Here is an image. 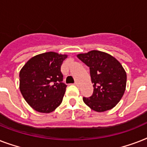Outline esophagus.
I'll return each instance as SVG.
<instances>
[{"label": "esophagus", "mask_w": 147, "mask_h": 147, "mask_svg": "<svg viewBox=\"0 0 147 147\" xmlns=\"http://www.w3.org/2000/svg\"><path fill=\"white\" fill-rule=\"evenodd\" d=\"M75 84V85H76V86H78V82H76L74 83Z\"/></svg>", "instance_id": "obj_1"}]
</instances>
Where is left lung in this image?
<instances>
[{
    "label": "left lung",
    "instance_id": "1",
    "mask_svg": "<svg viewBox=\"0 0 147 147\" xmlns=\"http://www.w3.org/2000/svg\"><path fill=\"white\" fill-rule=\"evenodd\" d=\"M78 58L89 67L93 94L83 98L86 105L97 112L112 109L121 100L126 89L127 73L121 64L108 53L92 50Z\"/></svg>",
    "mask_w": 147,
    "mask_h": 147
}]
</instances>
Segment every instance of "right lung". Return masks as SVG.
<instances>
[{
	"mask_svg": "<svg viewBox=\"0 0 147 147\" xmlns=\"http://www.w3.org/2000/svg\"><path fill=\"white\" fill-rule=\"evenodd\" d=\"M67 55L54 52L39 54L27 61L20 71V90L31 107L50 113L62 101L67 85L62 82L61 66Z\"/></svg>",
	"mask_w": 147,
	"mask_h": 147,
	"instance_id": "1",
	"label": "right lung"
}]
</instances>
